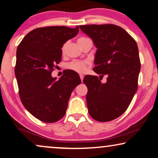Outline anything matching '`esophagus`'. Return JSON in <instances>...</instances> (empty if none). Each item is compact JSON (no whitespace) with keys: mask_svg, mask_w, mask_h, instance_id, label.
<instances>
[{"mask_svg":"<svg viewBox=\"0 0 158 158\" xmlns=\"http://www.w3.org/2000/svg\"><path fill=\"white\" fill-rule=\"evenodd\" d=\"M79 77H80L81 80V81H83V79H84V76L82 74H80V75H79Z\"/></svg>","mask_w":158,"mask_h":158,"instance_id":"obj_1","label":"esophagus"}]
</instances>
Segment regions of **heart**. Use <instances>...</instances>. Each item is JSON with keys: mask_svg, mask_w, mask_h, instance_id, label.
Returning <instances> with one entry per match:
<instances>
[{"mask_svg": "<svg viewBox=\"0 0 158 158\" xmlns=\"http://www.w3.org/2000/svg\"><path fill=\"white\" fill-rule=\"evenodd\" d=\"M87 38L86 37H79V39L77 40L78 44L82 43L83 41H85V40ZM66 43H65L64 45L62 46L61 48V52L62 53L64 54L65 51H66ZM89 66V63L88 61H86V60H73L72 61L69 63L68 64L66 65V68L68 69H70V70H72L73 71H76L77 73H85L86 71H87V67Z\"/></svg>", "mask_w": 158, "mask_h": 158, "instance_id": "b5f03b06", "label": "heart"}]
</instances>
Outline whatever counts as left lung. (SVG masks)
Here are the masks:
<instances>
[{
    "label": "left lung",
    "mask_w": 158,
    "mask_h": 158,
    "mask_svg": "<svg viewBox=\"0 0 158 158\" xmlns=\"http://www.w3.org/2000/svg\"><path fill=\"white\" fill-rule=\"evenodd\" d=\"M98 48L94 72L83 81L87 87V104L92 118L100 122L114 120L127 110L138 88L141 64L136 41L121 27L114 24L80 25ZM107 76L106 83L100 77Z\"/></svg>",
    "instance_id": "8db88e82"
}]
</instances>
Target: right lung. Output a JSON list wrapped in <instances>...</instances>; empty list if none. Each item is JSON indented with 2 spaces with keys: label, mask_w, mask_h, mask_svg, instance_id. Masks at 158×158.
<instances>
[{
  "label": "right lung",
  "mask_w": 158,
  "mask_h": 158,
  "mask_svg": "<svg viewBox=\"0 0 158 158\" xmlns=\"http://www.w3.org/2000/svg\"><path fill=\"white\" fill-rule=\"evenodd\" d=\"M79 30L78 26L37 28L18 46L15 76L21 101L31 115L45 123L64 116L71 92L81 84L79 74L72 70H66L58 80L51 76L61 60L62 46Z\"/></svg>",
  "instance_id": "obj_1"
}]
</instances>
